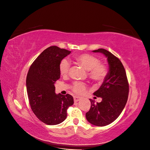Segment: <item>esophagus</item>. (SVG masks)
Wrapping results in <instances>:
<instances>
[{
    "mask_svg": "<svg viewBox=\"0 0 150 150\" xmlns=\"http://www.w3.org/2000/svg\"><path fill=\"white\" fill-rule=\"evenodd\" d=\"M74 101H75V102H78V101H80V100L81 99V98L80 97L75 96V97H74Z\"/></svg>",
    "mask_w": 150,
    "mask_h": 150,
    "instance_id": "esophagus-1",
    "label": "esophagus"
}]
</instances>
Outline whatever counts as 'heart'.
Listing matches in <instances>:
<instances>
[{"mask_svg":"<svg viewBox=\"0 0 150 150\" xmlns=\"http://www.w3.org/2000/svg\"><path fill=\"white\" fill-rule=\"evenodd\" d=\"M75 59L80 66L88 71V75L92 80L102 82L107 76L108 69L106 66L100 63L96 57L89 54L76 55ZM70 67V63L67 59H63L59 64V70L62 76L68 74ZM86 85L82 82L75 81L72 86L73 91L78 94H82L86 91Z\"/></svg>","mask_w":150,"mask_h":150,"instance_id":"b5f03b06","label":"heart"}]
</instances>
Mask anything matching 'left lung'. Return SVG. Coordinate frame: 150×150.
<instances>
[{
    "label": "left lung",
    "mask_w": 150,
    "mask_h": 150,
    "mask_svg": "<svg viewBox=\"0 0 150 150\" xmlns=\"http://www.w3.org/2000/svg\"><path fill=\"white\" fill-rule=\"evenodd\" d=\"M92 52L101 53L107 58L109 70L100 88L93 92L102 100L96 103L89 99L91 106L86 117L90 123L104 127L113 122L122 112L128 100L129 85L125 68L119 58L103 49Z\"/></svg>",
    "instance_id": "1"
}]
</instances>
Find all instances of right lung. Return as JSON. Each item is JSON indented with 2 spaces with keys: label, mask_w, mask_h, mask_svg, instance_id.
I'll list each match as a JSON object with an SVG mask.
<instances>
[{
  "label": "right lung",
  "mask_w": 150,
  "mask_h": 150,
  "mask_svg": "<svg viewBox=\"0 0 150 150\" xmlns=\"http://www.w3.org/2000/svg\"><path fill=\"white\" fill-rule=\"evenodd\" d=\"M70 53L57 46L49 47L39 55L28 70L26 86L31 108L47 125L62 122L67 117V109L74 104L72 96L57 94L54 87L60 78V62Z\"/></svg>",
  "instance_id": "add662e5"
}]
</instances>
